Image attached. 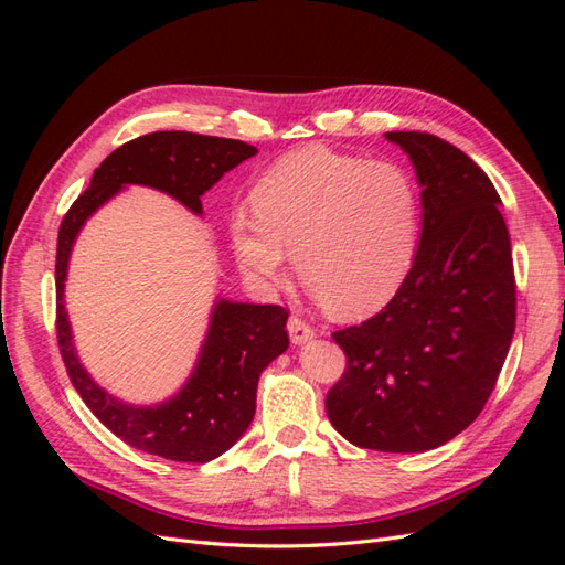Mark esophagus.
<instances>
[{"mask_svg":"<svg viewBox=\"0 0 565 565\" xmlns=\"http://www.w3.org/2000/svg\"><path fill=\"white\" fill-rule=\"evenodd\" d=\"M287 332H289V339H292L295 347H301V344H306V341H311L316 337V330L299 316H292L287 320Z\"/></svg>","mask_w":565,"mask_h":565,"instance_id":"34e87169","label":"esophagus"}]
</instances>
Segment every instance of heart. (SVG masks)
Masks as SVG:
<instances>
[{
	"label": "heart",
	"mask_w": 565,
	"mask_h": 565,
	"mask_svg": "<svg viewBox=\"0 0 565 565\" xmlns=\"http://www.w3.org/2000/svg\"><path fill=\"white\" fill-rule=\"evenodd\" d=\"M231 216L241 270L276 287L295 252L299 278L339 316H367L393 299L419 243V188L405 167L309 146L256 183Z\"/></svg>",
	"instance_id": "b5f03b06"
}]
</instances>
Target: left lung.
<instances>
[{
    "label": "left lung",
    "mask_w": 565,
    "mask_h": 565,
    "mask_svg": "<svg viewBox=\"0 0 565 565\" xmlns=\"http://www.w3.org/2000/svg\"><path fill=\"white\" fill-rule=\"evenodd\" d=\"M422 185V237L384 309L334 332L347 370L324 398L358 448L424 452L481 415L516 328L511 241L492 181L426 131H386Z\"/></svg>",
    "instance_id": "left-lung-1"
}]
</instances>
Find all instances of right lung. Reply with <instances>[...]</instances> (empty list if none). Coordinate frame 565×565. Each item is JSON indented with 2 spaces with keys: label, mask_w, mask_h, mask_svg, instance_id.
I'll return each instance as SVG.
<instances>
[{
  "label": "right lung",
  "mask_w": 565,
  "mask_h": 565,
  "mask_svg": "<svg viewBox=\"0 0 565 565\" xmlns=\"http://www.w3.org/2000/svg\"><path fill=\"white\" fill-rule=\"evenodd\" d=\"M256 156V148L191 131H152L113 150L92 183L61 221L56 249V332L73 386L92 413L127 446L172 461L204 465L233 448L254 419L256 384L270 361L287 351V311L276 303H214L195 370L177 396L160 405H129L100 388L75 353L65 313V276L77 233L125 185H148L172 195L193 214L200 198Z\"/></svg>",
  "instance_id": "right-lung-1"
}]
</instances>
